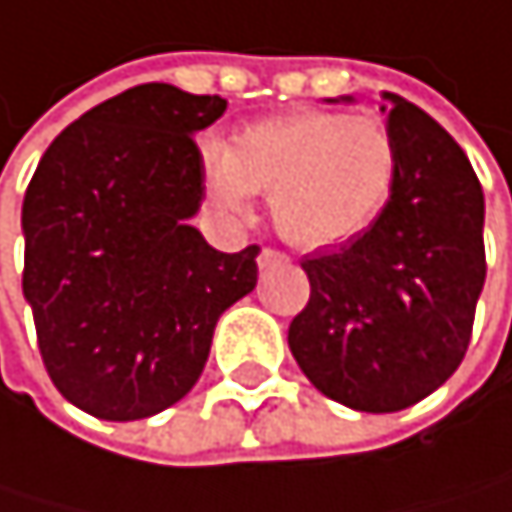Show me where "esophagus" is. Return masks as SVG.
Segmentation results:
<instances>
[{"instance_id": "34e87169", "label": "esophagus", "mask_w": 512, "mask_h": 512, "mask_svg": "<svg viewBox=\"0 0 512 512\" xmlns=\"http://www.w3.org/2000/svg\"><path fill=\"white\" fill-rule=\"evenodd\" d=\"M285 261H288V254L279 251V248H264V251L258 254V267H261V270L276 267V264H285Z\"/></svg>"}]
</instances>
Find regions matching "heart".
Instances as JSON below:
<instances>
[{"mask_svg": "<svg viewBox=\"0 0 512 512\" xmlns=\"http://www.w3.org/2000/svg\"><path fill=\"white\" fill-rule=\"evenodd\" d=\"M394 178V136L370 115L291 112L248 124L206 154L212 200L245 212L251 194L270 197L276 230L300 248L361 233L388 203Z\"/></svg>", "mask_w": 512, "mask_h": 512, "instance_id": "obj_1", "label": "heart"}]
</instances>
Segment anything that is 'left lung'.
Segmentation results:
<instances>
[{
  "label": "left lung",
  "mask_w": 512,
  "mask_h": 512,
  "mask_svg": "<svg viewBox=\"0 0 512 512\" xmlns=\"http://www.w3.org/2000/svg\"><path fill=\"white\" fill-rule=\"evenodd\" d=\"M385 99L391 197L364 233L300 261L309 303L288 327L306 379L361 413L407 410L458 370L486 282L477 172L419 105Z\"/></svg>",
  "instance_id": "left-lung-1"
}]
</instances>
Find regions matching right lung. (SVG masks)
Returning a JSON list of instances; mask_svg holds the SVG:
<instances>
[{"label": "right lung", "mask_w": 512, "mask_h": 512, "mask_svg": "<svg viewBox=\"0 0 512 512\" xmlns=\"http://www.w3.org/2000/svg\"><path fill=\"white\" fill-rule=\"evenodd\" d=\"M227 108L172 84L99 102L45 151L23 197V297L57 391L148 419L200 379L215 324L258 282V245L215 251L188 218L206 197L197 133Z\"/></svg>", "instance_id": "1"}]
</instances>
